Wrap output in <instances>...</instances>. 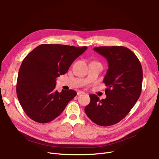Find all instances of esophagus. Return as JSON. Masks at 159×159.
Masks as SVG:
<instances>
[{
	"instance_id": "1",
	"label": "esophagus",
	"mask_w": 159,
	"mask_h": 159,
	"mask_svg": "<svg viewBox=\"0 0 159 159\" xmlns=\"http://www.w3.org/2000/svg\"><path fill=\"white\" fill-rule=\"evenodd\" d=\"M84 92L82 91H78L77 92V95H80V94H82Z\"/></svg>"
}]
</instances>
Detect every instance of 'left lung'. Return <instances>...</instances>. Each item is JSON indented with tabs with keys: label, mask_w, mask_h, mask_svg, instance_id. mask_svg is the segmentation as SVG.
Segmentation results:
<instances>
[{
	"label": "left lung",
	"mask_w": 159,
	"mask_h": 159,
	"mask_svg": "<svg viewBox=\"0 0 159 159\" xmlns=\"http://www.w3.org/2000/svg\"><path fill=\"white\" fill-rule=\"evenodd\" d=\"M93 49L108 61V69L103 79L107 87V98L100 100L98 95L90 94V102L84 111L97 125L110 126L125 118L140 98L142 67L135 54L127 47H98Z\"/></svg>",
	"instance_id": "obj_1"
}]
</instances>
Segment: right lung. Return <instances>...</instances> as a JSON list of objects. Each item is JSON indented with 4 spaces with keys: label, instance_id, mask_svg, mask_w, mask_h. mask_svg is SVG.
Masks as SVG:
<instances>
[{
    "label": "right lung",
    "instance_id": "right-lung-1",
    "mask_svg": "<svg viewBox=\"0 0 159 159\" xmlns=\"http://www.w3.org/2000/svg\"><path fill=\"white\" fill-rule=\"evenodd\" d=\"M87 49L60 44H41L24 58L17 77V95L24 112L39 123L60 115L77 95L55 89L57 78L66 73L74 60Z\"/></svg>",
    "mask_w": 159,
    "mask_h": 159
}]
</instances>
